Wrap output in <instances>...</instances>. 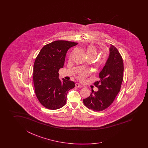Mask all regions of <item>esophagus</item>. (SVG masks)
Segmentation results:
<instances>
[{
  "mask_svg": "<svg viewBox=\"0 0 148 148\" xmlns=\"http://www.w3.org/2000/svg\"><path fill=\"white\" fill-rule=\"evenodd\" d=\"M75 87H78V88H82V87H83V86H82V85H80V84H79L78 83H75Z\"/></svg>",
  "mask_w": 148,
  "mask_h": 148,
  "instance_id": "esophagus-1",
  "label": "esophagus"
}]
</instances>
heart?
I'll return each instance as SVG.
<instances>
[{
	"mask_svg": "<svg viewBox=\"0 0 148 148\" xmlns=\"http://www.w3.org/2000/svg\"><path fill=\"white\" fill-rule=\"evenodd\" d=\"M97 49L94 46L92 45H90L87 47V55H92L95 56L96 54H97ZM89 71L88 70H83L82 72L79 74L78 79L80 81H83L89 74Z\"/></svg>",
	"mask_w": 148,
	"mask_h": 148,
	"instance_id": "b5f03b06",
	"label": "heart"
}]
</instances>
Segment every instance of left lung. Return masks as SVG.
<instances>
[{
    "instance_id": "1",
    "label": "left lung",
    "mask_w": 148,
    "mask_h": 148,
    "mask_svg": "<svg viewBox=\"0 0 148 148\" xmlns=\"http://www.w3.org/2000/svg\"><path fill=\"white\" fill-rule=\"evenodd\" d=\"M109 50L108 59L99 74V80L94 83L98 90H92L90 96L83 99L86 107L97 112L104 110L112 104L123 82L122 58L113 45L110 44Z\"/></svg>"
}]
</instances>
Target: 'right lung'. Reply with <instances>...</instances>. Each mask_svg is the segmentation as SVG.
<instances>
[{
  "label": "right lung",
  "mask_w": 148,
  "mask_h": 148,
  "mask_svg": "<svg viewBox=\"0 0 148 148\" xmlns=\"http://www.w3.org/2000/svg\"><path fill=\"white\" fill-rule=\"evenodd\" d=\"M78 43L56 41L44 45L36 58L33 68L35 92L38 100L50 110L63 107L66 101V95L73 88V82L59 78L58 73L64 63L66 52Z\"/></svg>",
  "instance_id": "1"
}]
</instances>
